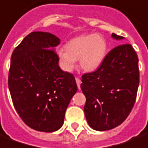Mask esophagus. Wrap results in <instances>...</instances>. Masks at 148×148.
<instances>
[{
  "instance_id": "obj_1",
  "label": "esophagus",
  "mask_w": 148,
  "mask_h": 148,
  "mask_svg": "<svg viewBox=\"0 0 148 148\" xmlns=\"http://www.w3.org/2000/svg\"><path fill=\"white\" fill-rule=\"evenodd\" d=\"M76 84H77V87L78 88L80 89V84H81V80L79 79V78H76Z\"/></svg>"
}]
</instances>
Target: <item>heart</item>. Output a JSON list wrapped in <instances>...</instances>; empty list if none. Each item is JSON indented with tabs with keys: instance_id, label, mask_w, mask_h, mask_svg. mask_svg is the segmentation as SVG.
I'll return each instance as SVG.
<instances>
[{
	"instance_id": "b5f03b06",
	"label": "heart",
	"mask_w": 148,
	"mask_h": 148,
	"mask_svg": "<svg viewBox=\"0 0 148 148\" xmlns=\"http://www.w3.org/2000/svg\"><path fill=\"white\" fill-rule=\"evenodd\" d=\"M64 48L56 52L63 69L68 72L72 71L76 60H79L80 68L84 72H92L99 69L103 62L107 42L99 34H87L70 40Z\"/></svg>"
}]
</instances>
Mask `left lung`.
<instances>
[{
	"instance_id": "8db88e82",
	"label": "left lung",
	"mask_w": 148,
	"mask_h": 148,
	"mask_svg": "<svg viewBox=\"0 0 148 148\" xmlns=\"http://www.w3.org/2000/svg\"><path fill=\"white\" fill-rule=\"evenodd\" d=\"M112 37L123 40L115 33ZM139 83V60L132 46L124 44L110 51L99 69L82 76L89 126L102 132L121 124L136 102Z\"/></svg>"
}]
</instances>
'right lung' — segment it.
Here are the masks:
<instances>
[{
  "label": "right lung",
  "mask_w": 148,
  "mask_h": 148,
  "mask_svg": "<svg viewBox=\"0 0 148 148\" xmlns=\"http://www.w3.org/2000/svg\"><path fill=\"white\" fill-rule=\"evenodd\" d=\"M57 36L45 32L26 36L12 52L9 88L15 109L29 127L52 132L62 127L77 92L74 76L59 67Z\"/></svg>",
  "instance_id": "add662e5"
}]
</instances>
